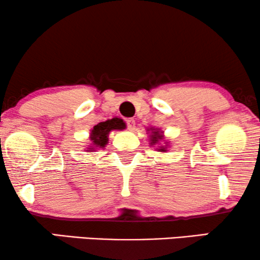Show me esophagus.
Instances as JSON below:
<instances>
[{
	"instance_id": "obj_1",
	"label": "esophagus",
	"mask_w": 260,
	"mask_h": 260,
	"mask_svg": "<svg viewBox=\"0 0 260 260\" xmlns=\"http://www.w3.org/2000/svg\"><path fill=\"white\" fill-rule=\"evenodd\" d=\"M126 125H127V129L134 131L135 127H136V122H135V119L129 118V119H126Z\"/></svg>"
}]
</instances>
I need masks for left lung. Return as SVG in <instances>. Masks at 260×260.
Instances as JSON below:
<instances>
[{
	"label": "left lung",
	"mask_w": 260,
	"mask_h": 260,
	"mask_svg": "<svg viewBox=\"0 0 260 260\" xmlns=\"http://www.w3.org/2000/svg\"><path fill=\"white\" fill-rule=\"evenodd\" d=\"M150 138H151V144H156L159 140H162V138H163L162 133H159V131L156 130V129H152L151 135H150ZM158 150L159 151H167L166 150V147H159Z\"/></svg>",
	"instance_id": "1"
}]
</instances>
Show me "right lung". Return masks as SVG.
Listing matches in <instances>:
<instances>
[{
  "label": "right lung",
  "mask_w": 260,
  "mask_h": 260,
  "mask_svg": "<svg viewBox=\"0 0 260 260\" xmlns=\"http://www.w3.org/2000/svg\"><path fill=\"white\" fill-rule=\"evenodd\" d=\"M125 129V124L123 123L122 119L119 118H112L106 120V122H102L93 126V129L91 130V141H92V147L88 149L87 151H94V149L98 148H104L108 144L109 141V134L112 130H123Z\"/></svg>",
  "instance_id": "add662e5"
}]
</instances>
